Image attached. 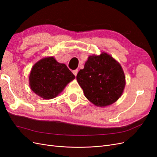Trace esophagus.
I'll return each mask as SVG.
<instances>
[{"label":"esophagus","instance_id":"1","mask_svg":"<svg viewBox=\"0 0 157 157\" xmlns=\"http://www.w3.org/2000/svg\"><path fill=\"white\" fill-rule=\"evenodd\" d=\"M73 73L74 74L75 76H77V73H78V69H76V70L73 71Z\"/></svg>","mask_w":157,"mask_h":157}]
</instances>
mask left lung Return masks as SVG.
<instances>
[{"instance_id": "obj_1", "label": "left lung", "mask_w": 157, "mask_h": 157, "mask_svg": "<svg viewBox=\"0 0 157 157\" xmlns=\"http://www.w3.org/2000/svg\"><path fill=\"white\" fill-rule=\"evenodd\" d=\"M77 80L85 97L99 107L117 101L126 83L121 65L106 53L89 56L84 68L78 73Z\"/></svg>"}]
</instances>
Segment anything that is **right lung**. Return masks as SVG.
I'll use <instances>...</instances> for the list:
<instances>
[{
    "label": "right lung",
    "instance_id": "1",
    "mask_svg": "<svg viewBox=\"0 0 157 157\" xmlns=\"http://www.w3.org/2000/svg\"><path fill=\"white\" fill-rule=\"evenodd\" d=\"M75 75L63 63L53 57L42 59L33 66L29 75L31 90L38 96L50 99L62 92Z\"/></svg>",
    "mask_w": 157,
    "mask_h": 157
}]
</instances>
